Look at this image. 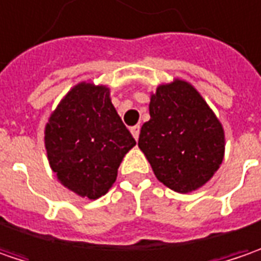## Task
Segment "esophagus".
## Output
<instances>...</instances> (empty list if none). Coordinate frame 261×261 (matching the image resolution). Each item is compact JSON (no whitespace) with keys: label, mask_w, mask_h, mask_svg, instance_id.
<instances>
[{"label":"esophagus","mask_w":261,"mask_h":261,"mask_svg":"<svg viewBox=\"0 0 261 261\" xmlns=\"http://www.w3.org/2000/svg\"><path fill=\"white\" fill-rule=\"evenodd\" d=\"M139 130H141L139 124H137V126H132V127H130V132H132V135H134V138H135V139H138V138H139Z\"/></svg>","instance_id":"1"}]
</instances>
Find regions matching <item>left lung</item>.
<instances>
[{"label": "left lung", "instance_id": "left-lung-1", "mask_svg": "<svg viewBox=\"0 0 261 261\" xmlns=\"http://www.w3.org/2000/svg\"><path fill=\"white\" fill-rule=\"evenodd\" d=\"M150 116L138 147L155 177L180 194L201 188L225 154V132L213 110L191 84L175 79L151 95Z\"/></svg>", "mask_w": 261, "mask_h": 261}]
</instances>
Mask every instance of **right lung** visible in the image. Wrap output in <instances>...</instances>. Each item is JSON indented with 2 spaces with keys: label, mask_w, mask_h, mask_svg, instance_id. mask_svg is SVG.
Instances as JSON below:
<instances>
[{
  "label": "right lung",
  "mask_w": 261,
  "mask_h": 261,
  "mask_svg": "<svg viewBox=\"0 0 261 261\" xmlns=\"http://www.w3.org/2000/svg\"><path fill=\"white\" fill-rule=\"evenodd\" d=\"M135 144L104 85L73 86L45 126L53 172L61 185L89 200L109 192L124 154Z\"/></svg>",
  "instance_id": "1"
}]
</instances>
